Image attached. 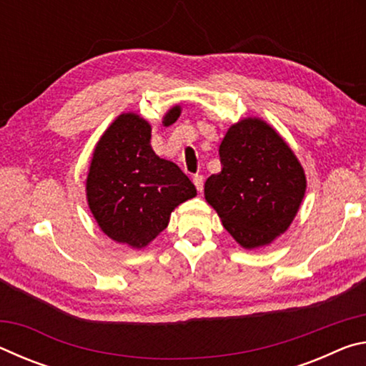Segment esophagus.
I'll use <instances>...</instances> for the list:
<instances>
[{"instance_id": "34e87169", "label": "esophagus", "mask_w": 366, "mask_h": 366, "mask_svg": "<svg viewBox=\"0 0 366 366\" xmlns=\"http://www.w3.org/2000/svg\"><path fill=\"white\" fill-rule=\"evenodd\" d=\"M203 182H205V179H203V176H194V184H195V187H197V190L198 192H202L203 190Z\"/></svg>"}]
</instances>
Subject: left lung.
<instances>
[{
	"instance_id": "obj_1",
	"label": "left lung",
	"mask_w": 366,
	"mask_h": 366,
	"mask_svg": "<svg viewBox=\"0 0 366 366\" xmlns=\"http://www.w3.org/2000/svg\"><path fill=\"white\" fill-rule=\"evenodd\" d=\"M222 169L205 182V200L245 250L269 245L292 224L307 190L299 158L259 117L232 124L219 145Z\"/></svg>"
}]
</instances>
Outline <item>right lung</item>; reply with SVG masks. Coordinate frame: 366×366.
I'll return each mask as SVG.
<instances>
[{
    "label": "right lung",
    "mask_w": 366,
    "mask_h": 366,
    "mask_svg": "<svg viewBox=\"0 0 366 366\" xmlns=\"http://www.w3.org/2000/svg\"><path fill=\"white\" fill-rule=\"evenodd\" d=\"M166 111L164 126L181 116ZM152 126L137 113H122L97 142L85 181L86 203L111 240L140 250L169 224L171 213L197 195L195 185L150 145Z\"/></svg>",
    "instance_id": "1"
}]
</instances>
